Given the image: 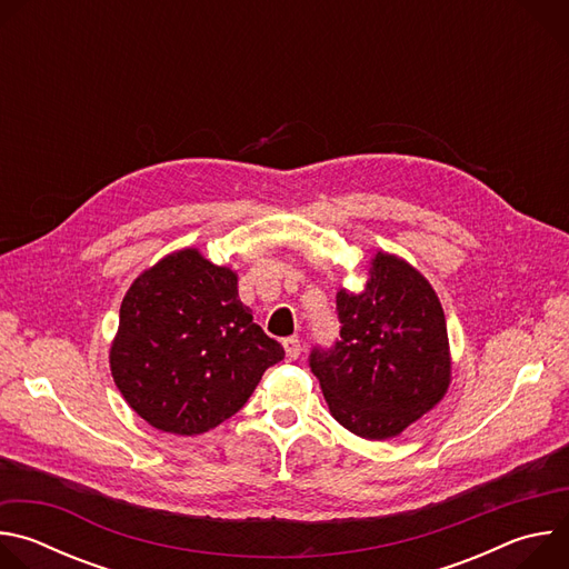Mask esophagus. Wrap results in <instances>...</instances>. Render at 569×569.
I'll return each instance as SVG.
<instances>
[{
  "label": "esophagus",
  "instance_id": "34e87169",
  "mask_svg": "<svg viewBox=\"0 0 569 569\" xmlns=\"http://www.w3.org/2000/svg\"><path fill=\"white\" fill-rule=\"evenodd\" d=\"M283 349H286V358L288 360H297L301 356V342L297 338H286L283 340Z\"/></svg>",
  "mask_w": 569,
  "mask_h": 569
}]
</instances>
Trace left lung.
Segmentation results:
<instances>
[{"label":"left lung","mask_w":569,"mask_h":569,"mask_svg":"<svg viewBox=\"0 0 569 569\" xmlns=\"http://www.w3.org/2000/svg\"><path fill=\"white\" fill-rule=\"evenodd\" d=\"M340 340L310 351L333 419L362 439H389L419 421L450 385L441 301L402 259L378 252L362 292H338Z\"/></svg>","instance_id":"8db88e82"}]
</instances>
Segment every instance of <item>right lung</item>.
Instances as JSON below:
<instances>
[{
	"label": "right lung",
	"mask_w": 569,
	"mask_h": 569,
	"mask_svg": "<svg viewBox=\"0 0 569 569\" xmlns=\"http://www.w3.org/2000/svg\"><path fill=\"white\" fill-rule=\"evenodd\" d=\"M283 356L238 299L236 272L191 248L134 279L121 303L110 369L143 421L193 437L233 417Z\"/></svg>",
	"instance_id": "1"
}]
</instances>
